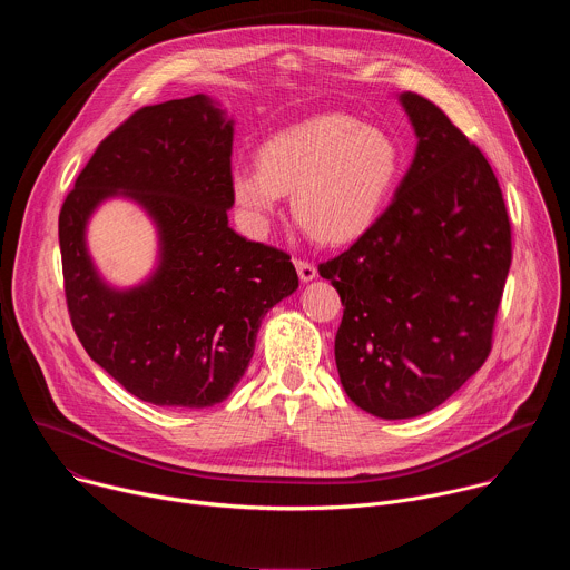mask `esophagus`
<instances>
[{"instance_id":"1","label":"esophagus","mask_w":570,"mask_h":570,"mask_svg":"<svg viewBox=\"0 0 570 570\" xmlns=\"http://www.w3.org/2000/svg\"><path fill=\"white\" fill-rule=\"evenodd\" d=\"M293 264H295V268H297V275H299V279H302V282H311V279H315L317 271H315V266H313L311 262H304V259H295Z\"/></svg>"}]
</instances>
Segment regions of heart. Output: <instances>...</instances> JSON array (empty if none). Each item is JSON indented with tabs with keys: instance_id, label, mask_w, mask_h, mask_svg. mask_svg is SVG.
Masks as SVG:
<instances>
[{
	"instance_id": "obj_1",
	"label": "heart",
	"mask_w": 570,
	"mask_h": 570,
	"mask_svg": "<svg viewBox=\"0 0 570 570\" xmlns=\"http://www.w3.org/2000/svg\"><path fill=\"white\" fill-rule=\"evenodd\" d=\"M257 167H238L229 178L232 198L253 229H266L282 194H293V216L313 238L347 243L385 212L403 150L383 128L324 112L268 137Z\"/></svg>"
}]
</instances>
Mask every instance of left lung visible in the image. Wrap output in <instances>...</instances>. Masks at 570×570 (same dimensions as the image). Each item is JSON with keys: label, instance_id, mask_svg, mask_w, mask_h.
I'll return each instance as SVG.
<instances>
[{"label": "left lung", "instance_id": "left-lung-1", "mask_svg": "<svg viewBox=\"0 0 570 570\" xmlns=\"http://www.w3.org/2000/svg\"><path fill=\"white\" fill-rule=\"evenodd\" d=\"M399 104L417 135L411 169L354 246L317 266L345 306L341 383L381 420L426 415L482 367L512 264L490 161L429 99Z\"/></svg>", "mask_w": 570, "mask_h": 570}]
</instances>
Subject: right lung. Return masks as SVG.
I'll return each mask as SVG.
<instances>
[{
  "mask_svg": "<svg viewBox=\"0 0 570 570\" xmlns=\"http://www.w3.org/2000/svg\"><path fill=\"white\" fill-rule=\"evenodd\" d=\"M234 121L207 95L146 106L110 132L62 203L67 308L90 358L141 401L209 409L246 374L264 315L299 286L291 257L236 234ZM110 197L139 204L158 264L117 289L96 271L87 223Z\"/></svg>",
  "mask_w": 570,
  "mask_h": 570,
  "instance_id": "right-lung-1",
  "label": "right lung"
}]
</instances>
